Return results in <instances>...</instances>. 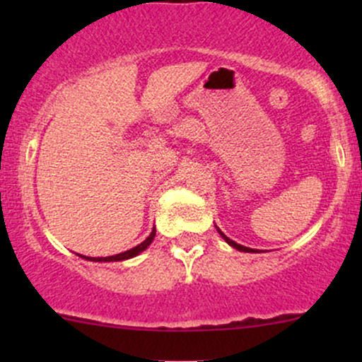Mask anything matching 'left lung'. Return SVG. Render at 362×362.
Here are the masks:
<instances>
[{"label":"left lung","instance_id":"obj_1","mask_svg":"<svg viewBox=\"0 0 362 362\" xmlns=\"http://www.w3.org/2000/svg\"><path fill=\"white\" fill-rule=\"evenodd\" d=\"M218 231H219V235H221V236H223V238H224V240H226V242L231 245V247H233V248H236V250H240V252H255V250H253V248L243 247V245H238V243H236V242H233V240H230V238H228V236H226V235H224V233H223V231H221V230H219V228H218Z\"/></svg>","mask_w":362,"mask_h":362}]
</instances>
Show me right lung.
<instances>
[{
	"mask_svg": "<svg viewBox=\"0 0 362 362\" xmlns=\"http://www.w3.org/2000/svg\"><path fill=\"white\" fill-rule=\"evenodd\" d=\"M155 235H156V230H155V228H153L151 235H149L143 243L138 245V247L131 248V250H127V252L117 253V255H112V257H83V259L93 260V262H119V260L132 259V257H136V255H138V253H141L143 250H146V248L149 247V243H151L153 238H155Z\"/></svg>",
	"mask_w": 362,
	"mask_h": 362,
	"instance_id": "add662e5",
	"label": "right lung"
}]
</instances>
